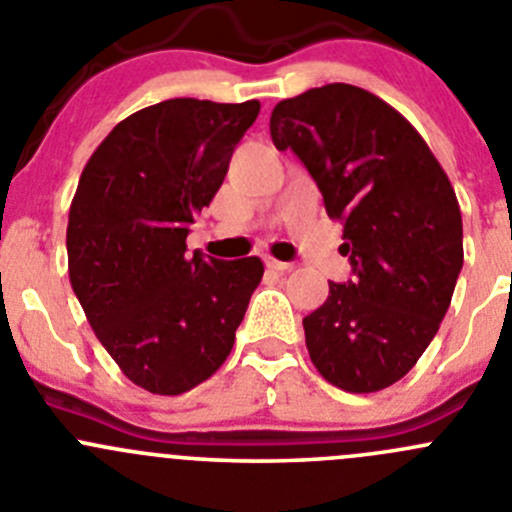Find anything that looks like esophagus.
Here are the masks:
<instances>
[{
  "label": "esophagus",
  "instance_id": "1",
  "mask_svg": "<svg viewBox=\"0 0 512 512\" xmlns=\"http://www.w3.org/2000/svg\"><path fill=\"white\" fill-rule=\"evenodd\" d=\"M264 264H266V269L279 271V274H286V271L294 269V264H286V261H276V259H271V256H266Z\"/></svg>",
  "mask_w": 512,
  "mask_h": 512
}]
</instances>
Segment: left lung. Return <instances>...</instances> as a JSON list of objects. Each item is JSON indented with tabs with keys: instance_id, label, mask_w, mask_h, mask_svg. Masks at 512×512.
<instances>
[{
	"instance_id": "1",
	"label": "left lung",
	"mask_w": 512,
	"mask_h": 512,
	"mask_svg": "<svg viewBox=\"0 0 512 512\" xmlns=\"http://www.w3.org/2000/svg\"><path fill=\"white\" fill-rule=\"evenodd\" d=\"M271 140L306 165L352 261V279L329 281L304 316L311 362L344 392H379L415 367L452 301L462 216L450 178L410 120L344 82L281 100Z\"/></svg>"
}]
</instances>
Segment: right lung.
<instances>
[{
	"label": "right lung",
	"instance_id": "add662e5",
	"mask_svg": "<svg viewBox=\"0 0 512 512\" xmlns=\"http://www.w3.org/2000/svg\"><path fill=\"white\" fill-rule=\"evenodd\" d=\"M259 100L175 97L115 125L87 160L67 221V271L92 332L125 377L183 394L226 362L259 256H186L193 213L213 201Z\"/></svg>",
	"mask_w": 512,
	"mask_h": 512
}]
</instances>
